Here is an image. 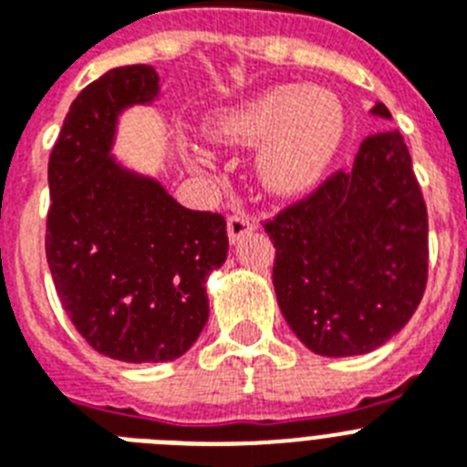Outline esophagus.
<instances>
[{"label":"esophagus","instance_id":"esophagus-1","mask_svg":"<svg viewBox=\"0 0 467 467\" xmlns=\"http://www.w3.org/2000/svg\"><path fill=\"white\" fill-rule=\"evenodd\" d=\"M254 229H257V226H254V222L250 220V217H245V214H243V213L231 214L229 222H226V231H229L231 245H236V243H241L243 238H245L247 234H253Z\"/></svg>","mask_w":467,"mask_h":467}]
</instances>
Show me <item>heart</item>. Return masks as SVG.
<instances>
[{"label": "heart", "instance_id": "b5f03b06", "mask_svg": "<svg viewBox=\"0 0 467 467\" xmlns=\"http://www.w3.org/2000/svg\"><path fill=\"white\" fill-rule=\"evenodd\" d=\"M208 142L257 147L254 172L274 198H296L323 182L346 138V107L325 86H274L214 109L203 121Z\"/></svg>", "mask_w": 467, "mask_h": 467}]
</instances>
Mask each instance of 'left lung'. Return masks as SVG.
Here are the masks:
<instances>
[{"label":"left lung","mask_w":467,"mask_h":467,"mask_svg":"<svg viewBox=\"0 0 467 467\" xmlns=\"http://www.w3.org/2000/svg\"><path fill=\"white\" fill-rule=\"evenodd\" d=\"M369 114L393 119L383 102ZM264 229L280 313L317 356L372 353L414 316L426 290L428 213L395 128L362 140L348 172Z\"/></svg>","instance_id":"8db88e82"}]
</instances>
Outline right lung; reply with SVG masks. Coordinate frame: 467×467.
<instances>
[{"label": "right lung", "instance_id": "right-lung-1", "mask_svg": "<svg viewBox=\"0 0 467 467\" xmlns=\"http://www.w3.org/2000/svg\"><path fill=\"white\" fill-rule=\"evenodd\" d=\"M159 95L151 65L109 69L77 95L48 161L47 259L60 304L98 353L130 365L196 344L205 283L229 250L222 214L184 208L114 154L123 111Z\"/></svg>", "mask_w": 467, "mask_h": 467}]
</instances>
